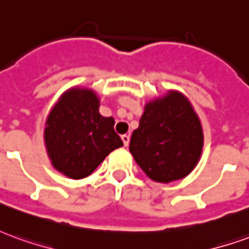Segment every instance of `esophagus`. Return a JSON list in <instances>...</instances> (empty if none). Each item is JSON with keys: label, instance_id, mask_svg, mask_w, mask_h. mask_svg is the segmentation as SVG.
I'll return each instance as SVG.
<instances>
[{"label": "esophagus", "instance_id": "esophagus-1", "mask_svg": "<svg viewBox=\"0 0 249 249\" xmlns=\"http://www.w3.org/2000/svg\"><path fill=\"white\" fill-rule=\"evenodd\" d=\"M121 140H123V142H124V146L129 145V136L128 135L121 136Z\"/></svg>", "mask_w": 249, "mask_h": 249}]
</instances>
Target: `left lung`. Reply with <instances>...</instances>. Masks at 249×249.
Returning a JSON list of instances; mask_svg holds the SVG:
<instances>
[{"label":"left lung","mask_w":249,"mask_h":249,"mask_svg":"<svg viewBox=\"0 0 249 249\" xmlns=\"http://www.w3.org/2000/svg\"><path fill=\"white\" fill-rule=\"evenodd\" d=\"M201 148L203 130L197 114L178 92L146 104L129 144L139 167L159 183L185 178L196 167Z\"/></svg>","instance_id":"obj_1"}]
</instances>
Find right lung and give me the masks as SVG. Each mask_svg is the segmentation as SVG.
I'll return each instance as SVG.
<instances>
[{"instance_id": "add662e5", "label": "right lung", "mask_w": 249, "mask_h": 249, "mask_svg": "<svg viewBox=\"0 0 249 249\" xmlns=\"http://www.w3.org/2000/svg\"><path fill=\"white\" fill-rule=\"evenodd\" d=\"M97 96L71 89L46 120L45 142L53 167L71 178L89 176L116 148L123 146L114 120L98 113Z\"/></svg>"}]
</instances>
